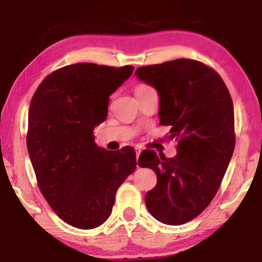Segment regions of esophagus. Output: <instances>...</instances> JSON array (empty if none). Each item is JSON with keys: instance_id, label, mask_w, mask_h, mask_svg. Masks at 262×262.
<instances>
[{"instance_id": "34e87169", "label": "esophagus", "mask_w": 262, "mask_h": 262, "mask_svg": "<svg viewBox=\"0 0 262 262\" xmlns=\"http://www.w3.org/2000/svg\"><path fill=\"white\" fill-rule=\"evenodd\" d=\"M140 152H141V150H140L139 148H135V154H137V159H138V158H139Z\"/></svg>"}]
</instances>
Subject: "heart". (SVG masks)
Segmentation results:
<instances>
[{"label":"heart","instance_id":"heart-1","mask_svg":"<svg viewBox=\"0 0 262 262\" xmlns=\"http://www.w3.org/2000/svg\"><path fill=\"white\" fill-rule=\"evenodd\" d=\"M145 87H148V86H139V87H138V89H137V91H139V90H141V89H145Z\"/></svg>","mask_w":262,"mask_h":262}]
</instances>
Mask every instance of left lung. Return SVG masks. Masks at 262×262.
<instances>
[{
  "label": "left lung",
  "mask_w": 262,
  "mask_h": 262,
  "mask_svg": "<svg viewBox=\"0 0 262 262\" xmlns=\"http://www.w3.org/2000/svg\"><path fill=\"white\" fill-rule=\"evenodd\" d=\"M138 79L159 92L161 125L177 140L173 158L143 151L140 167L158 182L145 194L146 208L164 224L181 225L200 215L217 193L235 146L234 107L217 71L177 59L137 69Z\"/></svg>",
  "instance_id": "1"
}]
</instances>
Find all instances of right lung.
<instances>
[{"label": "right lung", "instance_id": "1", "mask_svg": "<svg viewBox=\"0 0 262 262\" xmlns=\"http://www.w3.org/2000/svg\"><path fill=\"white\" fill-rule=\"evenodd\" d=\"M133 70L68 65L48 75L33 95L27 148L38 186L58 217L79 229L107 221L117 189L137 166L132 146L108 151L93 135L106 119L110 96Z\"/></svg>", "mask_w": 262, "mask_h": 262}]
</instances>
